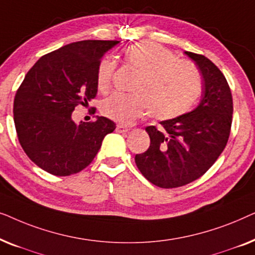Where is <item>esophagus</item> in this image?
<instances>
[{
  "label": "esophagus",
  "mask_w": 255,
  "mask_h": 255,
  "mask_svg": "<svg viewBox=\"0 0 255 255\" xmlns=\"http://www.w3.org/2000/svg\"><path fill=\"white\" fill-rule=\"evenodd\" d=\"M130 128H128V127H125V125H117L116 127V131L118 132V133H125V132H128Z\"/></svg>",
  "instance_id": "34e87169"
}]
</instances>
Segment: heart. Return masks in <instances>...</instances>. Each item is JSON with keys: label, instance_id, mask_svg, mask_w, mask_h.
Returning <instances> with one entry per match:
<instances>
[{"label": "heart", "instance_id": "heart-1", "mask_svg": "<svg viewBox=\"0 0 255 255\" xmlns=\"http://www.w3.org/2000/svg\"><path fill=\"white\" fill-rule=\"evenodd\" d=\"M124 61L139 75L132 94L115 93L102 102L104 116L128 125L149 113L159 121L179 117L193 107L202 88V78L193 62L181 60L161 45L142 41L125 48ZM116 61L103 57L96 71V87L101 93L110 89Z\"/></svg>", "mask_w": 255, "mask_h": 255}]
</instances>
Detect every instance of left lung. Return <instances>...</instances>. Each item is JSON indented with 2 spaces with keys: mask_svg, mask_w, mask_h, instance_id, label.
<instances>
[{
  "mask_svg": "<svg viewBox=\"0 0 255 255\" xmlns=\"http://www.w3.org/2000/svg\"><path fill=\"white\" fill-rule=\"evenodd\" d=\"M203 76L201 102L196 109L147 127L151 144L137 154L135 165L149 182L160 188L182 187L201 177L228 144L233 102L225 76L202 54L184 52Z\"/></svg>",
  "mask_w": 255,
  "mask_h": 255,
  "instance_id": "obj_1",
  "label": "left lung"
}]
</instances>
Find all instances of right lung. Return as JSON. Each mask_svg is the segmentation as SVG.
Wrapping results in <instances>:
<instances>
[{
  "mask_svg": "<svg viewBox=\"0 0 255 255\" xmlns=\"http://www.w3.org/2000/svg\"><path fill=\"white\" fill-rule=\"evenodd\" d=\"M117 40H82L41 57L13 101V121L26 155L45 172L68 176L93 161L116 124L107 117L75 124L72 113L97 94L96 71Z\"/></svg>",
  "mask_w": 255,
  "mask_h": 255,
  "instance_id": "obj_1",
  "label": "right lung"
}]
</instances>
